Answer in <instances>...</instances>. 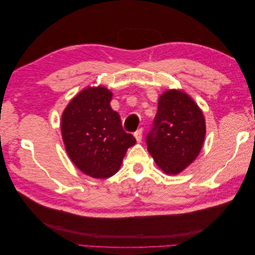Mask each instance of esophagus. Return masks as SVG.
<instances>
[{"mask_svg":"<svg viewBox=\"0 0 255 255\" xmlns=\"http://www.w3.org/2000/svg\"><path fill=\"white\" fill-rule=\"evenodd\" d=\"M134 136H135V138H136L137 142H140L141 139H142V128L136 130V132L134 133Z\"/></svg>","mask_w":255,"mask_h":255,"instance_id":"esophagus-1","label":"esophagus"}]
</instances>
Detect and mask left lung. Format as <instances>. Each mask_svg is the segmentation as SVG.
I'll return each instance as SVG.
<instances>
[{"label":"left lung","instance_id":"left-lung-1","mask_svg":"<svg viewBox=\"0 0 255 255\" xmlns=\"http://www.w3.org/2000/svg\"><path fill=\"white\" fill-rule=\"evenodd\" d=\"M206 133L201 109L181 89H169L158 98L151 132L146 136L148 151L168 175L186 169L202 149Z\"/></svg>","mask_w":255,"mask_h":255}]
</instances>
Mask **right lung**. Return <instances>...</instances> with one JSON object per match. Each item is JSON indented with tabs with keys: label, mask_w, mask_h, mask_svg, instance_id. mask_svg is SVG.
Wrapping results in <instances>:
<instances>
[{
	"label": "right lung",
	"mask_w": 255,
	"mask_h": 255,
	"mask_svg": "<svg viewBox=\"0 0 255 255\" xmlns=\"http://www.w3.org/2000/svg\"><path fill=\"white\" fill-rule=\"evenodd\" d=\"M113 92L89 86L68 103L61 115V136L66 152L80 170L95 179L117 173L133 135L123 130L120 116L113 111Z\"/></svg>",
	"instance_id": "add662e5"
}]
</instances>
